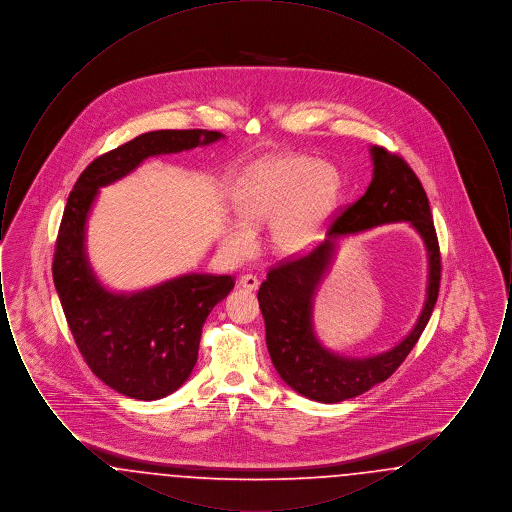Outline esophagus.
<instances>
[{"label":"esophagus","mask_w":512,"mask_h":512,"mask_svg":"<svg viewBox=\"0 0 512 512\" xmlns=\"http://www.w3.org/2000/svg\"><path fill=\"white\" fill-rule=\"evenodd\" d=\"M240 286L247 290V292H255L257 288H259V280H257V276H253V274H244L242 278H240Z\"/></svg>","instance_id":"esophagus-1"}]
</instances>
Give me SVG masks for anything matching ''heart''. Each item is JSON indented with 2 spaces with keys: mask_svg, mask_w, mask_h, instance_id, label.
<instances>
[{
  "mask_svg": "<svg viewBox=\"0 0 512 512\" xmlns=\"http://www.w3.org/2000/svg\"><path fill=\"white\" fill-rule=\"evenodd\" d=\"M338 172L305 155H286L261 163L236 195L244 219L224 226L222 242L234 257H244L257 242L253 224L272 219V242L297 253L315 244L338 197Z\"/></svg>",
  "mask_w": 512,
  "mask_h": 512,
  "instance_id": "heart-1",
  "label": "heart"
}]
</instances>
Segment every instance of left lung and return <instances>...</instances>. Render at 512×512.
I'll return each instance as SVG.
<instances>
[{
  "label": "left lung",
  "mask_w": 512,
  "mask_h": 512,
  "mask_svg": "<svg viewBox=\"0 0 512 512\" xmlns=\"http://www.w3.org/2000/svg\"><path fill=\"white\" fill-rule=\"evenodd\" d=\"M370 153L374 176L365 195L334 217L324 242L270 268L257 293L272 365L292 390L320 403H340L388 380L413 351L438 301L441 253L426 192L401 155L382 146L372 147ZM401 219L411 221L421 234L431 263L429 295L414 332L390 352L374 358L347 360L328 352L312 332L310 309L335 240L345 233Z\"/></svg>",
  "instance_id": "8db88e82"
}]
</instances>
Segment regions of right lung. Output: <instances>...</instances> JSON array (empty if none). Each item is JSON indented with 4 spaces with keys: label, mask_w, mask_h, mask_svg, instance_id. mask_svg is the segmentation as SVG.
<instances>
[{
    "label": "right lung",
    "mask_w": 512,
    "mask_h": 512,
    "mask_svg": "<svg viewBox=\"0 0 512 512\" xmlns=\"http://www.w3.org/2000/svg\"><path fill=\"white\" fill-rule=\"evenodd\" d=\"M222 138L215 130H155L94 159L67 199L53 253V284L74 343L109 388L140 401L178 390L197 361L205 318L234 288L230 274H186L146 292H107L88 265L84 230L98 188L151 155L178 153Z\"/></svg>",
    "instance_id": "obj_1"
}]
</instances>
